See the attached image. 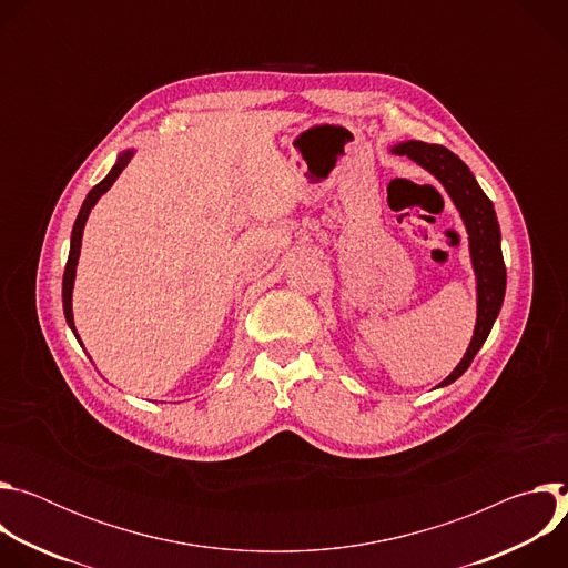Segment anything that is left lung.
Wrapping results in <instances>:
<instances>
[{
  "label": "left lung",
  "mask_w": 568,
  "mask_h": 568,
  "mask_svg": "<svg viewBox=\"0 0 568 568\" xmlns=\"http://www.w3.org/2000/svg\"><path fill=\"white\" fill-rule=\"evenodd\" d=\"M388 150L397 156H409L414 164L425 169L445 189L467 231L469 261L476 281V323L463 359L438 384L440 388L456 382L469 368L471 359L476 357L485 339H488L504 305L506 265L501 254V229L495 204L483 193L476 178L458 154H454L445 145H434L425 141H399Z\"/></svg>",
  "instance_id": "8db88e82"
}]
</instances>
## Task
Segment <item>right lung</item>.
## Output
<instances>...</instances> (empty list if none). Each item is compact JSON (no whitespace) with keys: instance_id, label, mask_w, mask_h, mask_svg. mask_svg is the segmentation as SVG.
Masks as SVG:
<instances>
[{"instance_id":"1","label":"right lung","mask_w":568,"mask_h":568,"mask_svg":"<svg viewBox=\"0 0 568 568\" xmlns=\"http://www.w3.org/2000/svg\"><path fill=\"white\" fill-rule=\"evenodd\" d=\"M134 148H128L123 152H119L116 156V164L112 166V171L105 175L103 182H99L85 197L83 206H80L78 211V217L73 222V229H71V242H69V258H67V267H64V276H62V307H64V318L69 323V328L73 333V337L78 339V344L83 346V342H80L78 333H75V323H73V305H71V298H73V283H75V267H78V258H80V247H83V231H85V224H88V217L92 213V209L97 206V202L112 189V184L116 182V178L123 173V169L130 164V159L134 156Z\"/></svg>"}]
</instances>
